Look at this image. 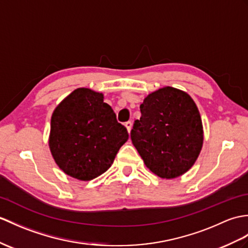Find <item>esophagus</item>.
I'll list each match as a JSON object with an SVG mask.
<instances>
[{
  "label": "esophagus",
  "instance_id": "1",
  "mask_svg": "<svg viewBox=\"0 0 248 248\" xmlns=\"http://www.w3.org/2000/svg\"><path fill=\"white\" fill-rule=\"evenodd\" d=\"M124 125H125L126 130H128V132L130 133V132H131V129H132V122H130V120H129V122H126V123L124 124Z\"/></svg>",
  "mask_w": 248,
  "mask_h": 248
}]
</instances>
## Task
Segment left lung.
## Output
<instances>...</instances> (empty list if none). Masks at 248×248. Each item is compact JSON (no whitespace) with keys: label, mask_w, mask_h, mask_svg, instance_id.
<instances>
[{"label":"left lung","mask_w":248,"mask_h":248,"mask_svg":"<svg viewBox=\"0 0 248 248\" xmlns=\"http://www.w3.org/2000/svg\"><path fill=\"white\" fill-rule=\"evenodd\" d=\"M131 140L146 166L163 178L185 173L203 145V125L192 98L171 86L148 95Z\"/></svg>","instance_id":"8db88e82"}]
</instances>
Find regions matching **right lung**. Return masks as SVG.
I'll return each instance as SVG.
<instances>
[{"instance_id": "obj_1", "label": "right lung", "mask_w": 248, "mask_h": 248, "mask_svg": "<svg viewBox=\"0 0 248 248\" xmlns=\"http://www.w3.org/2000/svg\"><path fill=\"white\" fill-rule=\"evenodd\" d=\"M126 128L103 95L77 89L56 108L50 120L49 148L66 174L90 181L106 172L128 140Z\"/></svg>"}]
</instances>
